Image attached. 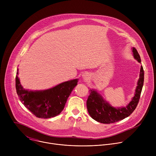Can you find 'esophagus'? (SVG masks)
<instances>
[{
	"label": "esophagus",
	"instance_id": "1",
	"mask_svg": "<svg viewBox=\"0 0 156 156\" xmlns=\"http://www.w3.org/2000/svg\"><path fill=\"white\" fill-rule=\"evenodd\" d=\"M90 78H91V76H90V75L88 73H84V74L83 75V80H84L85 81H87V80H90Z\"/></svg>",
	"mask_w": 156,
	"mask_h": 156
}]
</instances>
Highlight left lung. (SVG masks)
<instances>
[{
  "label": "left lung",
  "instance_id": "obj_1",
  "mask_svg": "<svg viewBox=\"0 0 156 156\" xmlns=\"http://www.w3.org/2000/svg\"><path fill=\"white\" fill-rule=\"evenodd\" d=\"M132 52L133 57L140 63L141 58L137 50L133 48ZM143 83L144 70L141 65L140 78L137 83L135 96L133 97L129 103L124 107L115 108L104 99L96 90H90V94L86 102L89 114L96 121L106 124L115 123L128 117L133 112L138 104Z\"/></svg>",
  "mask_w": 156,
  "mask_h": 156
}]
</instances>
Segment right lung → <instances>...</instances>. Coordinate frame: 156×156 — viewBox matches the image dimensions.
Wrapping results in <instances>:
<instances>
[{
	"mask_svg": "<svg viewBox=\"0 0 156 156\" xmlns=\"http://www.w3.org/2000/svg\"><path fill=\"white\" fill-rule=\"evenodd\" d=\"M18 75L17 69L15 87L20 101L34 115L42 119L54 117L60 114L78 81L75 79L65 81L46 90L29 91L21 86Z\"/></svg>",
	"mask_w": 156,
	"mask_h": 156,
	"instance_id": "right-lung-1",
	"label": "right lung"
}]
</instances>
